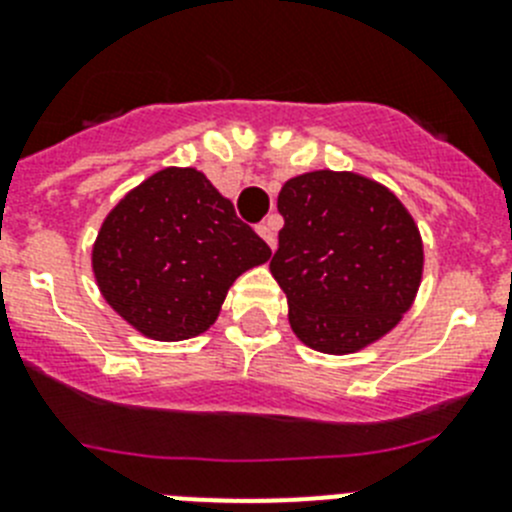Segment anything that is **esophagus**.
I'll list each match as a JSON object with an SVG mask.
<instances>
[{
	"mask_svg": "<svg viewBox=\"0 0 512 512\" xmlns=\"http://www.w3.org/2000/svg\"><path fill=\"white\" fill-rule=\"evenodd\" d=\"M257 234H260L262 239H265L267 242V247H270V250H275V232H273V227H270V224H257Z\"/></svg>",
	"mask_w": 512,
	"mask_h": 512,
	"instance_id": "esophagus-1",
	"label": "esophagus"
}]
</instances>
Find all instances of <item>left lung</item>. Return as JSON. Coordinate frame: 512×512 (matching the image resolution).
<instances>
[{"instance_id":"1","label":"left lung","mask_w":512,"mask_h":512,"mask_svg":"<svg viewBox=\"0 0 512 512\" xmlns=\"http://www.w3.org/2000/svg\"><path fill=\"white\" fill-rule=\"evenodd\" d=\"M278 211L270 273L298 339L349 354L388 334L423 273L421 234L395 193L357 173L313 170L280 188Z\"/></svg>"}]
</instances>
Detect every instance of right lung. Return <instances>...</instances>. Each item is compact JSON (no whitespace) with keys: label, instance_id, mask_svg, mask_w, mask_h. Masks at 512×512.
I'll return each instance as SVG.
<instances>
[{"label":"right lung","instance_id":"add662e5","mask_svg":"<svg viewBox=\"0 0 512 512\" xmlns=\"http://www.w3.org/2000/svg\"><path fill=\"white\" fill-rule=\"evenodd\" d=\"M270 247L193 168H165L104 219L94 275L109 306L158 342L191 339L219 316L227 290Z\"/></svg>","mask_w":512,"mask_h":512}]
</instances>
